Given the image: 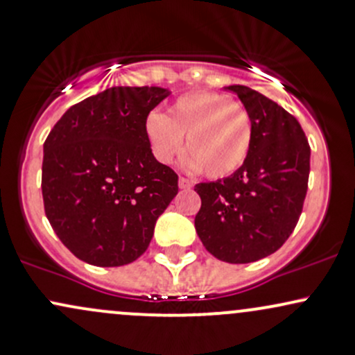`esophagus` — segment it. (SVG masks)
<instances>
[{"label": "esophagus", "instance_id": "obj_1", "mask_svg": "<svg viewBox=\"0 0 355 355\" xmlns=\"http://www.w3.org/2000/svg\"><path fill=\"white\" fill-rule=\"evenodd\" d=\"M193 186V181L188 178H179V188L181 189H189Z\"/></svg>", "mask_w": 355, "mask_h": 355}]
</instances>
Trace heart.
<instances>
[{
    "instance_id": "heart-1",
    "label": "heart",
    "mask_w": 355,
    "mask_h": 355,
    "mask_svg": "<svg viewBox=\"0 0 355 355\" xmlns=\"http://www.w3.org/2000/svg\"><path fill=\"white\" fill-rule=\"evenodd\" d=\"M144 128L155 161L173 162L181 154L186 137L188 167L203 169L213 179L230 176L242 167L254 142L249 110L213 91L182 94L171 105L167 116L152 112Z\"/></svg>"
}]
</instances>
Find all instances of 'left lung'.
Returning <instances> with one entry per match:
<instances>
[{"instance_id":"left-lung-1","label":"left lung","mask_w":355,"mask_h":355,"mask_svg":"<svg viewBox=\"0 0 355 355\" xmlns=\"http://www.w3.org/2000/svg\"><path fill=\"white\" fill-rule=\"evenodd\" d=\"M228 89L252 115V148L232 176L194 186L201 198L194 227L209 254L247 264L276 252L295 230L308 189L310 144L277 103L247 86Z\"/></svg>"}]
</instances>
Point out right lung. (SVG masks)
<instances>
[{
    "mask_svg": "<svg viewBox=\"0 0 355 355\" xmlns=\"http://www.w3.org/2000/svg\"><path fill=\"white\" fill-rule=\"evenodd\" d=\"M167 94L162 87H110L71 106L45 139V215L87 264L137 261L178 194V174L155 161L144 128Z\"/></svg>",
    "mask_w": 355,
    "mask_h": 355,
    "instance_id": "right-lung-1",
    "label": "right lung"
}]
</instances>
